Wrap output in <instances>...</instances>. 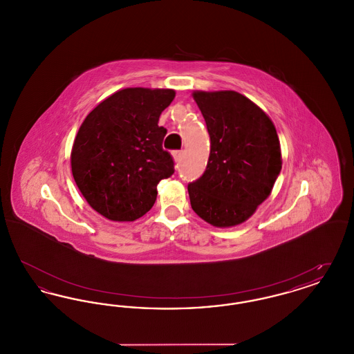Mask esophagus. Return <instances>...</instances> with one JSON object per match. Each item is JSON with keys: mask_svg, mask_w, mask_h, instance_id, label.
<instances>
[{"mask_svg": "<svg viewBox=\"0 0 354 354\" xmlns=\"http://www.w3.org/2000/svg\"><path fill=\"white\" fill-rule=\"evenodd\" d=\"M172 156H174L175 162H179L182 159V156H183V151H174L172 152Z\"/></svg>", "mask_w": 354, "mask_h": 354, "instance_id": "esophagus-1", "label": "esophagus"}]
</instances>
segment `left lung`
I'll list each match as a JSON object with an SVG mask.
<instances>
[{"label": "left lung", "instance_id": "8db88e82", "mask_svg": "<svg viewBox=\"0 0 354 354\" xmlns=\"http://www.w3.org/2000/svg\"><path fill=\"white\" fill-rule=\"evenodd\" d=\"M211 138L202 176L188 185L191 207L214 227L244 223L270 195L281 171L280 140L270 117L232 90L194 91Z\"/></svg>", "mask_w": 354, "mask_h": 354}]
</instances>
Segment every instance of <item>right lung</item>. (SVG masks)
<instances>
[{
  "label": "right lung",
  "mask_w": 354,
  "mask_h": 354,
  "mask_svg": "<svg viewBox=\"0 0 354 354\" xmlns=\"http://www.w3.org/2000/svg\"><path fill=\"white\" fill-rule=\"evenodd\" d=\"M172 88L127 87L101 102L81 124L71 172L86 202L113 221H134L151 209L158 183L174 174L158 126Z\"/></svg>",
  "instance_id": "1"
}]
</instances>
